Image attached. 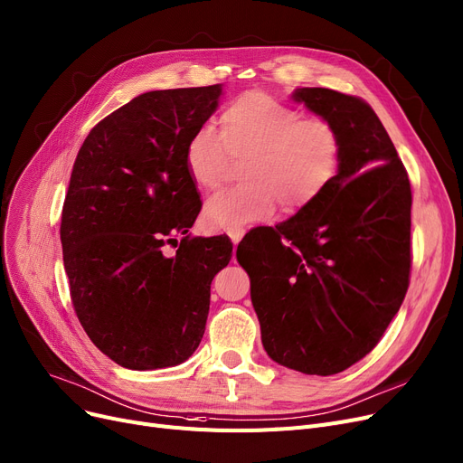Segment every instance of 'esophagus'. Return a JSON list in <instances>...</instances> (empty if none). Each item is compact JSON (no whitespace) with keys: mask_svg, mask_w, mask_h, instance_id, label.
<instances>
[{"mask_svg":"<svg viewBox=\"0 0 463 463\" xmlns=\"http://www.w3.org/2000/svg\"><path fill=\"white\" fill-rule=\"evenodd\" d=\"M228 235H230V239L233 241V245H237L243 239V235H245V228H230Z\"/></svg>","mask_w":463,"mask_h":463,"instance_id":"34e87169","label":"esophagus"}]
</instances>
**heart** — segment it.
I'll return each instance as SVG.
<instances>
[{
    "label": "heart",
    "instance_id": "heart-1",
    "mask_svg": "<svg viewBox=\"0 0 463 463\" xmlns=\"http://www.w3.org/2000/svg\"><path fill=\"white\" fill-rule=\"evenodd\" d=\"M344 152L338 127L325 118H302L266 92H247L224 108L220 133L205 125L186 146V169L201 190L224 180L243 161L245 182L207 199L203 220L211 228H239L269 218L277 205L300 211L335 182Z\"/></svg>",
    "mask_w": 463,
    "mask_h": 463
}]
</instances>
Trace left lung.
Wrapping results in <instances>:
<instances>
[{"instance_id":"1","label":"left lung","mask_w":463,"mask_h":463,"mask_svg":"<svg viewBox=\"0 0 463 463\" xmlns=\"http://www.w3.org/2000/svg\"><path fill=\"white\" fill-rule=\"evenodd\" d=\"M296 102L338 127L340 169L325 194L237 247L268 355L330 376L371 354L399 311L411 275L412 192L374 109L323 87Z\"/></svg>"}]
</instances>
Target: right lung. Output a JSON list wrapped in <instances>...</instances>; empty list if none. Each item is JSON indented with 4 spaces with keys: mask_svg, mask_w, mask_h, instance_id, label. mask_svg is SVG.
<instances>
[{
    "mask_svg": "<svg viewBox=\"0 0 463 463\" xmlns=\"http://www.w3.org/2000/svg\"><path fill=\"white\" fill-rule=\"evenodd\" d=\"M220 95V83L144 92L92 127L73 163L61 222L71 304L90 342L131 371L192 357L232 258L228 235H186L201 211L186 146Z\"/></svg>",
    "mask_w": 463,
    "mask_h": 463,
    "instance_id": "obj_1",
    "label": "right lung"
}]
</instances>
